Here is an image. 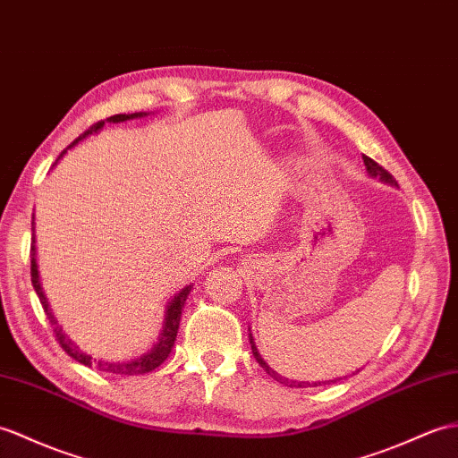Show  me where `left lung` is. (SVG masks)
<instances>
[{
  "label": "left lung",
  "mask_w": 458,
  "mask_h": 458,
  "mask_svg": "<svg viewBox=\"0 0 458 458\" xmlns=\"http://www.w3.org/2000/svg\"><path fill=\"white\" fill-rule=\"evenodd\" d=\"M363 162H365V167H367V174L370 175V177H378L382 183H388V185H392V187H396L398 183H396V179L392 177L385 167L382 165H378L375 159H370L369 156H365L363 154ZM250 344H251V353H253V357H255V360H258V363L261 365V369L265 370V373H267L271 378H275L277 382H281V385H284V386H291V388H308V386H320V385H329V382H335V380H339V378H334V380H318V382H308V380H293V378H286V377H283V375H279L277 370H273L267 363H265L263 360V357L259 355V351H258V347H255V342H253V335H251V332H250Z\"/></svg>",
  "instance_id": "obj_1"
}]
</instances>
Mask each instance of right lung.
Listing matches in <instances>:
<instances>
[{
  "instance_id": "add662e5",
  "label": "right lung",
  "mask_w": 458,
  "mask_h": 458,
  "mask_svg": "<svg viewBox=\"0 0 458 458\" xmlns=\"http://www.w3.org/2000/svg\"><path fill=\"white\" fill-rule=\"evenodd\" d=\"M142 116H148V113H131V114H113L109 116L107 121H101L98 124H93L89 131H85L80 138H76L66 150H64L58 159L55 162V165L60 162L62 156L66 154L70 148L76 146L78 142L85 140V138L91 136V134H98L105 123H124V121H132V119H142ZM35 220V216H33ZM33 232H35V222H33ZM30 281H33V286L35 291L38 294V301L42 304V308H45V312L48 316V320L52 324V327H55V334H56V339L60 347L66 351V353L76 359L78 363L85 365V367H95L103 370V373H113V375H146L150 373V370L157 369L159 365L164 363V360L169 357V353H172V347L175 345V337H177V329H179V320H181V312H183L185 308V301L187 296L191 293V289H193V284H187L181 289L172 301L167 302V308H165V320H164V327H162V334H159L156 345L148 351V353L136 357V359H131V360H103V359H95L91 355L85 353V351H81L76 344L72 342V339L62 332V327L58 326L55 314H52L50 310V304L47 301V294L42 293V284H40V279H38V265H37V248H35V233H33V246H30Z\"/></svg>"
}]
</instances>
